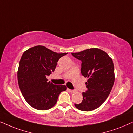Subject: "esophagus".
Listing matches in <instances>:
<instances>
[{
	"label": "esophagus",
	"instance_id": "34e87169",
	"mask_svg": "<svg viewBox=\"0 0 133 133\" xmlns=\"http://www.w3.org/2000/svg\"><path fill=\"white\" fill-rule=\"evenodd\" d=\"M68 90L69 92H72V93L75 92V91H74V90H72V89H68Z\"/></svg>",
	"mask_w": 133,
	"mask_h": 133
}]
</instances>
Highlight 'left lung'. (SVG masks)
Returning <instances> with one entry per match:
<instances>
[{
  "mask_svg": "<svg viewBox=\"0 0 133 133\" xmlns=\"http://www.w3.org/2000/svg\"><path fill=\"white\" fill-rule=\"evenodd\" d=\"M72 55L82 62L81 74L88 78L86 82L88 89L82 94V102L75 106L83 111H92L105 102L112 89L115 79L113 61L107 53L97 48Z\"/></svg>",
  "mask_w": 133,
  "mask_h": 133,
  "instance_id": "1",
  "label": "left lung"
}]
</instances>
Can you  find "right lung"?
<instances>
[{
	"label": "right lung",
	"mask_w": 133,
	"mask_h": 133,
	"mask_svg": "<svg viewBox=\"0 0 133 133\" xmlns=\"http://www.w3.org/2000/svg\"><path fill=\"white\" fill-rule=\"evenodd\" d=\"M67 53L54 52L42 45L30 48L24 52L19 62L17 80L26 102L38 110H47L57 102L65 85L54 84L46 77L55 69L57 62Z\"/></svg>",
	"instance_id": "right-lung-1"
}]
</instances>
